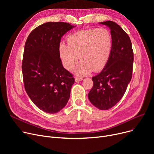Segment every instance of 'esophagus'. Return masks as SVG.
I'll return each mask as SVG.
<instances>
[{"instance_id": "esophagus-1", "label": "esophagus", "mask_w": 154, "mask_h": 154, "mask_svg": "<svg viewBox=\"0 0 154 154\" xmlns=\"http://www.w3.org/2000/svg\"><path fill=\"white\" fill-rule=\"evenodd\" d=\"M82 80H83V79L81 78V77H75V82L82 81Z\"/></svg>"}]
</instances>
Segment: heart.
Wrapping results in <instances>:
<instances>
[{
    "label": "heart",
    "instance_id": "heart-1",
    "mask_svg": "<svg viewBox=\"0 0 154 154\" xmlns=\"http://www.w3.org/2000/svg\"><path fill=\"white\" fill-rule=\"evenodd\" d=\"M68 44L60 42L59 52L63 67L74 70L79 76H85L94 70H102L107 64L112 49L113 40L109 30L104 28L79 30L69 35Z\"/></svg>",
    "mask_w": 154,
    "mask_h": 154
}]
</instances>
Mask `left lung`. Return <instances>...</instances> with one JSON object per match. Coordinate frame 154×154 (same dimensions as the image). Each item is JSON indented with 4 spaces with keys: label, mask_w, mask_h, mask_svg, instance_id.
Listing matches in <instances>:
<instances>
[{
    "label": "left lung",
    "mask_w": 154,
    "mask_h": 154,
    "mask_svg": "<svg viewBox=\"0 0 154 154\" xmlns=\"http://www.w3.org/2000/svg\"><path fill=\"white\" fill-rule=\"evenodd\" d=\"M110 30L113 45L109 60L99 74L92 78L94 85L88 94L92 105L102 110L114 107L124 95L133 70L134 53L131 40L116 22H99Z\"/></svg>",
    "instance_id": "1"
}]
</instances>
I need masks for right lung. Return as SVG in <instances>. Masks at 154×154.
<instances>
[{
  "label": "right lung",
  "mask_w": 154,
  "mask_h": 154,
  "mask_svg": "<svg viewBox=\"0 0 154 154\" xmlns=\"http://www.w3.org/2000/svg\"><path fill=\"white\" fill-rule=\"evenodd\" d=\"M66 22H48L36 27L24 47L22 70L26 91L40 110L55 114L66 106L75 80L62 66L61 38L74 28Z\"/></svg>",
  "instance_id": "obj_1"
}]
</instances>
